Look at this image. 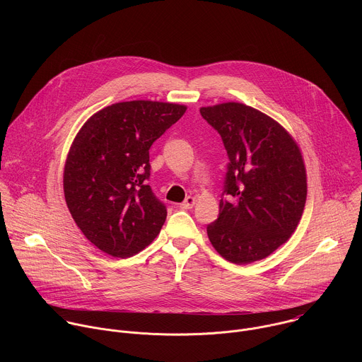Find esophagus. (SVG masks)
<instances>
[{
	"instance_id": "34e87169",
	"label": "esophagus",
	"mask_w": 362,
	"mask_h": 362,
	"mask_svg": "<svg viewBox=\"0 0 362 362\" xmlns=\"http://www.w3.org/2000/svg\"><path fill=\"white\" fill-rule=\"evenodd\" d=\"M194 203H196V199H194L193 196H187V197L185 199V202L180 203V208H182V209H192L193 206H194Z\"/></svg>"
}]
</instances>
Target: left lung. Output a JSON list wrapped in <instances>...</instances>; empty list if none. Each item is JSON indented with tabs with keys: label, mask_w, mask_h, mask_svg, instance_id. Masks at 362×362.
Here are the masks:
<instances>
[{
	"label": "left lung",
	"mask_w": 362,
	"mask_h": 362,
	"mask_svg": "<svg viewBox=\"0 0 362 362\" xmlns=\"http://www.w3.org/2000/svg\"><path fill=\"white\" fill-rule=\"evenodd\" d=\"M221 134L229 165L219 218L208 225L216 252L238 265L261 261L295 232L306 202V170L293 137L242 103L202 107Z\"/></svg>",
	"instance_id": "1"
}]
</instances>
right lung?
Here are the masks:
<instances>
[{"instance_id": "right-lung-1", "label": "right lung", "mask_w": 362, "mask_h": 362, "mask_svg": "<svg viewBox=\"0 0 362 362\" xmlns=\"http://www.w3.org/2000/svg\"><path fill=\"white\" fill-rule=\"evenodd\" d=\"M186 109L122 101L94 113L78 130L64 165V197L77 226L100 250L129 257L159 235L168 211L147 185L148 148Z\"/></svg>"}]
</instances>
